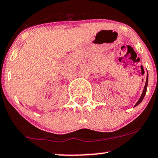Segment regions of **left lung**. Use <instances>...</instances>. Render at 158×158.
<instances>
[{
  "instance_id": "8db88e82",
  "label": "left lung",
  "mask_w": 158,
  "mask_h": 158,
  "mask_svg": "<svg viewBox=\"0 0 158 158\" xmlns=\"http://www.w3.org/2000/svg\"><path fill=\"white\" fill-rule=\"evenodd\" d=\"M148 75H147V77H146V82H145V87H144V89H143V91H142V96H140V98H139V99L138 100V102H137L136 103H135V106L134 107H135V106H138L139 104H140L141 103V102L142 101V100H143V99H144V97H145V93H146V91H147V86H148Z\"/></svg>"
}]
</instances>
